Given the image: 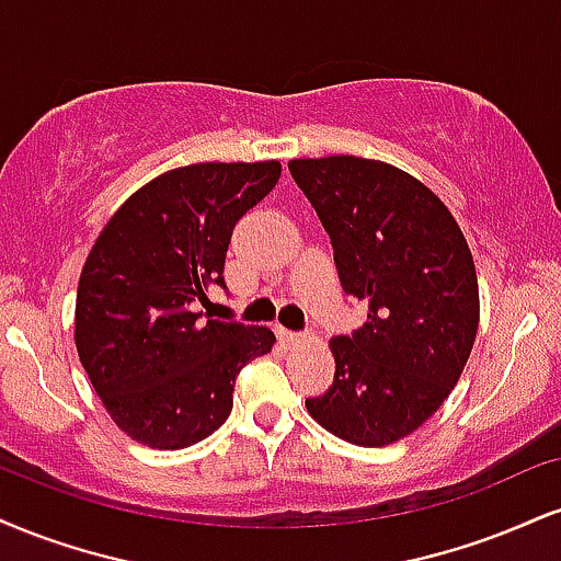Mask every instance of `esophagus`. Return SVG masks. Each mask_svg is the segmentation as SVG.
Returning <instances> with one entry per match:
<instances>
[{"label":"esophagus","mask_w":561,"mask_h":561,"mask_svg":"<svg viewBox=\"0 0 561 561\" xmlns=\"http://www.w3.org/2000/svg\"><path fill=\"white\" fill-rule=\"evenodd\" d=\"M276 334H279V340L285 342V345H295V342H300V340H302L300 334L289 332V329H285V327H276Z\"/></svg>","instance_id":"obj_1"}]
</instances>
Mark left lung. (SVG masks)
I'll list each match as a JSON object with an SVG mask.
<instances>
[{
	"label": "left lung",
	"instance_id": "left-lung-1",
	"mask_svg": "<svg viewBox=\"0 0 561 561\" xmlns=\"http://www.w3.org/2000/svg\"><path fill=\"white\" fill-rule=\"evenodd\" d=\"M289 172L332 238L342 289L368 306L329 342L334 383L310 417L357 447L417 431L460 381L481 302L473 253L442 198L387 161L293 159Z\"/></svg>",
	"mask_w": 561,
	"mask_h": 561
}]
</instances>
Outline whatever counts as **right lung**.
<instances>
[{"label": "right lung", "mask_w": 561, "mask_h": 561, "mask_svg": "<svg viewBox=\"0 0 561 561\" xmlns=\"http://www.w3.org/2000/svg\"><path fill=\"white\" fill-rule=\"evenodd\" d=\"M282 174L279 161H206L170 170L125 201L83 263L76 347L119 431L151 449H185L232 410L234 379L272 353L266 327L201 321L225 287L234 221Z\"/></svg>", "instance_id": "obj_1"}]
</instances>
